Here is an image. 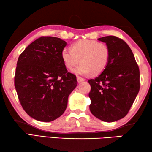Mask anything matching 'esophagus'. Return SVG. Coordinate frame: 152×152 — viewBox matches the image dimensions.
<instances>
[{
	"mask_svg": "<svg viewBox=\"0 0 152 152\" xmlns=\"http://www.w3.org/2000/svg\"><path fill=\"white\" fill-rule=\"evenodd\" d=\"M77 81H78V83H80V82L84 81V79L81 78V77L80 76H77Z\"/></svg>",
	"mask_w": 152,
	"mask_h": 152,
	"instance_id": "obj_1",
	"label": "esophagus"
}]
</instances>
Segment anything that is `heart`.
<instances>
[{"instance_id":"1","label":"heart","mask_w":152,"mask_h":152,"mask_svg":"<svg viewBox=\"0 0 152 152\" xmlns=\"http://www.w3.org/2000/svg\"><path fill=\"white\" fill-rule=\"evenodd\" d=\"M109 58L108 46L94 40L79 41L72 45L71 50L64 48L61 52V60L68 69H72L80 60L82 64L72 70L80 76L101 73L109 63Z\"/></svg>"}]
</instances>
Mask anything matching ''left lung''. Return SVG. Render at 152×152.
<instances>
[{
	"mask_svg": "<svg viewBox=\"0 0 152 152\" xmlns=\"http://www.w3.org/2000/svg\"><path fill=\"white\" fill-rule=\"evenodd\" d=\"M98 40L110 51L107 66L101 74L88 80L91 91L90 110L98 119L114 122L127 114L140 91V70L132 50L115 36Z\"/></svg>",
	"mask_w": 152,
	"mask_h": 152,
	"instance_id": "obj_1",
	"label": "left lung"
}]
</instances>
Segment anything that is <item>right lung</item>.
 I'll list each match as a JSON object with an SVG mask.
<instances>
[{
  "label": "right lung",
  "mask_w": 152,
  "mask_h": 152,
  "mask_svg": "<svg viewBox=\"0 0 152 152\" xmlns=\"http://www.w3.org/2000/svg\"><path fill=\"white\" fill-rule=\"evenodd\" d=\"M66 45L60 38L41 37L18 59L15 89L23 109L34 119L50 122L60 117L77 86L76 76L68 72L61 58Z\"/></svg>",
  "instance_id": "right-lung-1"
}]
</instances>
